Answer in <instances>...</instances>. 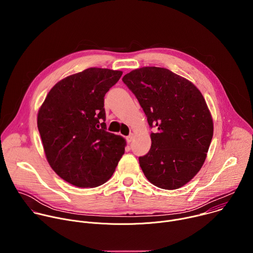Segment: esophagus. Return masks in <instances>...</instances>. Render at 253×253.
Listing matches in <instances>:
<instances>
[{
	"label": "esophagus",
	"mask_w": 253,
	"mask_h": 253,
	"mask_svg": "<svg viewBox=\"0 0 253 253\" xmlns=\"http://www.w3.org/2000/svg\"><path fill=\"white\" fill-rule=\"evenodd\" d=\"M134 138H135V134H134V133H131L129 136H127L126 139H127V142H128V143H131Z\"/></svg>",
	"instance_id": "obj_1"
}]
</instances>
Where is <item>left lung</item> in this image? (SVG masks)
Returning <instances> with one entry per match:
<instances>
[{
	"label": "left lung",
	"instance_id": "1",
	"mask_svg": "<svg viewBox=\"0 0 253 253\" xmlns=\"http://www.w3.org/2000/svg\"><path fill=\"white\" fill-rule=\"evenodd\" d=\"M150 127L151 149L139 158L153 185L167 190L184 186L201 169L213 136L206 101L189 80L168 69L142 67L123 77Z\"/></svg>",
	"mask_w": 253,
	"mask_h": 253
}]
</instances>
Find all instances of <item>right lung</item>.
I'll return each instance as SVG.
<instances>
[{
    "instance_id": "obj_1",
    "label": "right lung",
    "mask_w": 253,
    "mask_h": 253,
    "mask_svg": "<svg viewBox=\"0 0 253 253\" xmlns=\"http://www.w3.org/2000/svg\"><path fill=\"white\" fill-rule=\"evenodd\" d=\"M122 71L89 68L70 75L47 94L37 116L51 168L68 183L93 188L113 175L126 140L106 131L104 96Z\"/></svg>"
}]
</instances>
